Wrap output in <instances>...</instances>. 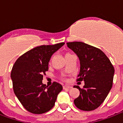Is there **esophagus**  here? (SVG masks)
Listing matches in <instances>:
<instances>
[{
    "instance_id": "esophagus-1",
    "label": "esophagus",
    "mask_w": 123,
    "mask_h": 123,
    "mask_svg": "<svg viewBox=\"0 0 123 123\" xmlns=\"http://www.w3.org/2000/svg\"><path fill=\"white\" fill-rule=\"evenodd\" d=\"M63 88H64V89H70L72 88V87L67 85H63Z\"/></svg>"
}]
</instances>
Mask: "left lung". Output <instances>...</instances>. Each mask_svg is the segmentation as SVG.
Instances as JSON below:
<instances>
[{"label": "left lung", "mask_w": 123, "mask_h": 123, "mask_svg": "<svg viewBox=\"0 0 123 123\" xmlns=\"http://www.w3.org/2000/svg\"><path fill=\"white\" fill-rule=\"evenodd\" d=\"M78 55L80 71L77 81H84L82 89L75 85L80 94L74 104L83 111H92L98 108L112 87L115 70L110 59L98 48L81 42L66 43Z\"/></svg>", "instance_id": "8db88e82"}]
</instances>
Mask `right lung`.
Masks as SVG:
<instances>
[{
  "label": "right lung",
  "instance_id": "obj_1",
  "mask_svg": "<svg viewBox=\"0 0 123 123\" xmlns=\"http://www.w3.org/2000/svg\"><path fill=\"white\" fill-rule=\"evenodd\" d=\"M64 42L40 45L20 56L11 72L14 93L26 110L34 114L48 112L54 106L62 86L53 82L48 87L43 84V75L48 70L52 55Z\"/></svg>",
  "mask_w": 123,
  "mask_h": 123
}]
</instances>
